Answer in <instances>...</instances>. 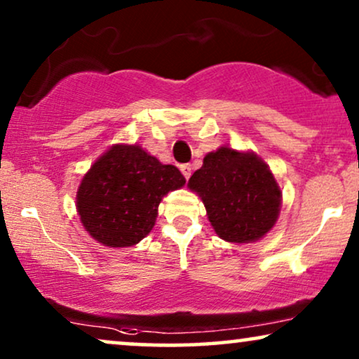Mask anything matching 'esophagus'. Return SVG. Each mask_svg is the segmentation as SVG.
Here are the masks:
<instances>
[{
	"label": "esophagus",
	"mask_w": 359,
	"mask_h": 359,
	"mask_svg": "<svg viewBox=\"0 0 359 359\" xmlns=\"http://www.w3.org/2000/svg\"><path fill=\"white\" fill-rule=\"evenodd\" d=\"M181 173L184 175L186 180H189L191 173H193V166H191V165H181Z\"/></svg>",
	"instance_id": "34e87169"
}]
</instances>
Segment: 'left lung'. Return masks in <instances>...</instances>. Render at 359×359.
Returning a JSON list of instances; mask_svg holds the SVG:
<instances>
[{
  "label": "left lung",
  "instance_id": "8db88e82",
  "mask_svg": "<svg viewBox=\"0 0 359 359\" xmlns=\"http://www.w3.org/2000/svg\"><path fill=\"white\" fill-rule=\"evenodd\" d=\"M188 188L203 199L215 233L232 243L263 238L281 210V189L269 166L253 151L229 147L210 151Z\"/></svg>",
  "mask_w": 359,
  "mask_h": 359
}]
</instances>
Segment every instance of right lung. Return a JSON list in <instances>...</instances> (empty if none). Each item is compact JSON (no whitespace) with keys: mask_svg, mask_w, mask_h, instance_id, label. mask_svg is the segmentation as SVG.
I'll return each instance as SVG.
<instances>
[{"mask_svg":"<svg viewBox=\"0 0 359 359\" xmlns=\"http://www.w3.org/2000/svg\"><path fill=\"white\" fill-rule=\"evenodd\" d=\"M184 176L139 145H112L83 176L76 209L83 227L106 247H132L154 229L161 198Z\"/></svg>","mask_w":359,"mask_h":359,"instance_id":"add662e5","label":"right lung"}]
</instances>
